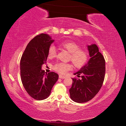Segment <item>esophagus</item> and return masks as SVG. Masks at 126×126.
Segmentation results:
<instances>
[{
    "label": "esophagus",
    "mask_w": 126,
    "mask_h": 126,
    "mask_svg": "<svg viewBox=\"0 0 126 126\" xmlns=\"http://www.w3.org/2000/svg\"><path fill=\"white\" fill-rule=\"evenodd\" d=\"M59 78H61V79H64L66 78V77L62 76V75H59Z\"/></svg>",
    "instance_id": "1"
}]
</instances>
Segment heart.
<instances>
[{
  "label": "heart",
  "instance_id": "heart-1",
  "mask_svg": "<svg viewBox=\"0 0 126 126\" xmlns=\"http://www.w3.org/2000/svg\"><path fill=\"white\" fill-rule=\"evenodd\" d=\"M60 46L70 53L69 59L76 67L80 68L87 62L88 58V54L86 50L80 49L79 44L73 42H64L61 43ZM57 51L55 47L50 46L48 51V57L53 58L56 56ZM53 68L55 71L62 74H64L71 70L72 65L69 63H57L53 65Z\"/></svg>",
  "mask_w": 126,
  "mask_h": 126
}]
</instances>
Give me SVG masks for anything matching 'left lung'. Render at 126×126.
<instances>
[{"label": "left lung", "instance_id": "obj_1", "mask_svg": "<svg viewBox=\"0 0 126 126\" xmlns=\"http://www.w3.org/2000/svg\"><path fill=\"white\" fill-rule=\"evenodd\" d=\"M90 59L87 64L74 73L81 79L72 78L70 97L77 103L90 101L97 94L103 84L105 74V60L95 44L87 45Z\"/></svg>", "mask_w": 126, "mask_h": 126}]
</instances>
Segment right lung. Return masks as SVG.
<instances>
[{
    "instance_id": "1",
    "label": "right lung",
    "mask_w": 126,
    "mask_h": 126,
    "mask_svg": "<svg viewBox=\"0 0 126 126\" xmlns=\"http://www.w3.org/2000/svg\"><path fill=\"white\" fill-rule=\"evenodd\" d=\"M54 41L47 34L36 36L27 45L20 60V76L23 86L27 93L38 101L49 97L58 79V74L47 73L42 69L48 58V49Z\"/></svg>"
}]
</instances>
